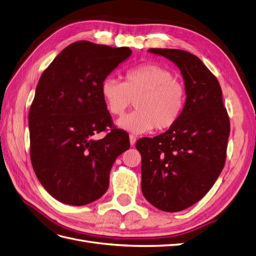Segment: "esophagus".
I'll return each instance as SVG.
<instances>
[{
	"mask_svg": "<svg viewBox=\"0 0 256 256\" xmlns=\"http://www.w3.org/2000/svg\"><path fill=\"white\" fill-rule=\"evenodd\" d=\"M129 140H130V145L134 146L136 144V138L134 134H130L129 136Z\"/></svg>",
	"mask_w": 256,
	"mask_h": 256,
	"instance_id": "34e87169",
	"label": "esophagus"
}]
</instances>
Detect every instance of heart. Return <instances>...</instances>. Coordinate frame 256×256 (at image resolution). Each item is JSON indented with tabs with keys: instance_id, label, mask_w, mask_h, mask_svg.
<instances>
[{
	"instance_id": "heart-1",
	"label": "heart",
	"mask_w": 256,
	"mask_h": 256,
	"mask_svg": "<svg viewBox=\"0 0 256 256\" xmlns=\"http://www.w3.org/2000/svg\"><path fill=\"white\" fill-rule=\"evenodd\" d=\"M108 111L120 116L134 104L136 110L118 124L134 134L166 131L180 122L187 102L184 85L168 68L145 63L128 69L124 82L106 76L100 86Z\"/></svg>"
}]
</instances>
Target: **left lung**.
Returning a JSON list of instances; mask_svg holds the SVG:
<instances>
[{
    "label": "left lung",
    "instance_id": "8db88e82",
    "mask_svg": "<svg viewBox=\"0 0 256 256\" xmlns=\"http://www.w3.org/2000/svg\"><path fill=\"white\" fill-rule=\"evenodd\" d=\"M180 67L187 102L176 125L157 136L142 138V192L160 210L180 212L210 190L226 164L230 118L214 74L194 54L150 49Z\"/></svg>",
    "mask_w": 256,
    "mask_h": 256
}]
</instances>
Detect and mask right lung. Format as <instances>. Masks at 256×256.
Instances as JSON below:
<instances>
[{
    "mask_svg": "<svg viewBox=\"0 0 256 256\" xmlns=\"http://www.w3.org/2000/svg\"><path fill=\"white\" fill-rule=\"evenodd\" d=\"M130 54L128 47L76 42L37 84L28 113L30 161L42 187L62 203L81 206L102 198L114 161L130 147L100 92L102 82ZM102 130L108 134L102 140L92 138Z\"/></svg>",
    "mask_w": 256,
    "mask_h": 256,
    "instance_id": "1",
    "label": "right lung"
}]
</instances>
